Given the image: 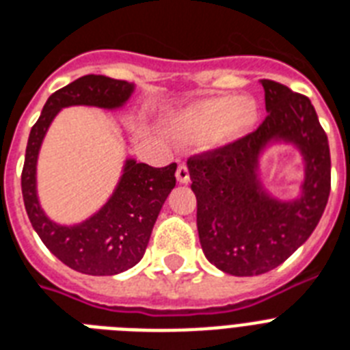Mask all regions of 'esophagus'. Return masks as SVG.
Masks as SVG:
<instances>
[{"label": "esophagus", "instance_id": "obj_1", "mask_svg": "<svg viewBox=\"0 0 350 350\" xmlns=\"http://www.w3.org/2000/svg\"><path fill=\"white\" fill-rule=\"evenodd\" d=\"M176 178H178V181H180V183H189V181H191V170H189V165H187L185 161L178 165Z\"/></svg>", "mask_w": 350, "mask_h": 350}]
</instances>
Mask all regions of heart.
Wrapping results in <instances>:
<instances>
[{"label": "heart", "mask_w": 350, "mask_h": 350, "mask_svg": "<svg viewBox=\"0 0 350 350\" xmlns=\"http://www.w3.org/2000/svg\"><path fill=\"white\" fill-rule=\"evenodd\" d=\"M258 120V105L252 98L218 96L191 107L180 118L178 126L187 136L213 132L216 142H232L245 136Z\"/></svg>", "instance_id": "1"}]
</instances>
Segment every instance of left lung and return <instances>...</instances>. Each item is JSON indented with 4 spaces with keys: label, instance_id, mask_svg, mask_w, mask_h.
Instances as JSON below:
<instances>
[{
    "label": "left lung",
    "instance_id": "left-lung-1",
    "mask_svg": "<svg viewBox=\"0 0 350 350\" xmlns=\"http://www.w3.org/2000/svg\"><path fill=\"white\" fill-rule=\"evenodd\" d=\"M261 85L269 112L261 125L187 161L205 258L232 276L282 265L316 229L331 192L329 142L310 100L272 79ZM271 139L293 141L304 154V196L296 202H276L257 183V156Z\"/></svg>",
    "mask_w": 350,
    "mask_h": 350
}]
</instances>
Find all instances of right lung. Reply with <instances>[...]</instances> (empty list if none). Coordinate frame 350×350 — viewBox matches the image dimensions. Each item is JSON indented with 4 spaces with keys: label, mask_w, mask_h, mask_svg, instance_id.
Returning a JSON list of instances; mask_svg holds the SVG:
<instances>
[{
    "label": "right lung",
    "mask_w": 350,
    "mask_h": 350,
    "mask_svg": "<svg viewBox=\"0 0 350 350\" xmlns=\"http://www.w3.org/2000/svg\"><path fill=\"white\" fill-rule=\"evenodd\" d=\"M132 89L129 81L107 76L78 78L46 100L27 143L21 192L30 224L57 260L90 276L120 274L142 260L159 211L176 185V163L158 169L129 159L120 185L105 207L83 224L63 227L41 211L36 196V161L43 136L59 109L68 105L116 109L129 100Z\"/></svg>",
    "instance_id": "obj_1"
}]
</instances>
